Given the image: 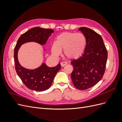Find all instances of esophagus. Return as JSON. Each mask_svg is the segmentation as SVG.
Here are the masks:
<instances>
[{"label": "esophagus", "instance_id": "esophagus-1", "mask_svg": "<svg viewBox=\"0 0 122 122\" xmlns=\"http://www.w3.org/2000/svg\"><path fill=\"white\" fill-rule=\"evenodd\" d=\"M61 67H64V66H65V65L67 64V62H61Z\"/></svg>", "mask_w": 122, "mask_h": 122}]
</instances>
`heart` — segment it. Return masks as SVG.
Listing matches in <instances>:
<instances>
[{
    "mask_svg": "<svg viewBox=\"0 0 122 122\" xmlns=\"http://www.w3.org/2000/svg\"><path fill=\"white\" fill-rule=\"evenodd\" d=\"M86 44V36L82 33L66 32L59 35L51 46V52L54 56H58L64 50L65 56L76 59L83 54Z\"/></svg>",
    "mask_w": 122,
    "mask_h": 122,
    "instance_id": "obj_1",
    "label": "heart"
}]
</instances>
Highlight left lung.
<instances>
[{"instance_id": "obj_1", "label": "left lung", "mask_w": 122, "mask_h": 122, "mask_svg": "<svg viewBox=\"0 0 122 122\" xmlns=\"http://www.w3.org/2000/svg\"><path fill=\"white\" fill-rule=\"evenodd\" d=\"M86 36V44L82 55L71 61L73 71L71 77L75 87L87 90L94 86L104 75L107 60V51L101 36L92 29L79 28Z\"/></svg>"}]
</instances>
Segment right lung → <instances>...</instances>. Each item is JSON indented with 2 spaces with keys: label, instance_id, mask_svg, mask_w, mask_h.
<instances>
[{
  "label": "right lung",
  "instance_id": "obj_1",
  "mask_svg": "<svg viewBox=\"0 0 122 122\" xmlns=\"http://www.w3.org/2000/svg\"><path fill=\"white\" fill-rule=\"evenodd\" d=\"M53 32L54 30L51 29L34 27L20 36L15 47L14 57L16 72L25 86L31 90L41 92L48 89L55 76L61 69V64H58L54 67H49L45 63H42L35 69H26L21 66L18 61V51L22 45L27 42H34L41 45H45Z\"/></svg>",
  "mask_w": 122,
  "mask_h": 122
}]
</instances>
